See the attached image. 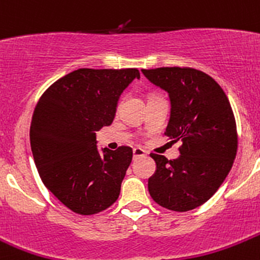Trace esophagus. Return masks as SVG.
Instances as JSON below:
<instances>
[{
    "label": "esophagus",
    "instance_id": "1",
    "mask_svg": "<svg viewBox=\"0 0 260 260\" xmlns=\"http://www.w3.org/2000/svg\"><path fill=\"white\" fill-rule=\"evenodd\" d=\"M146 156V151L142 150L141 147H135L133 148V158H138V157H143Z\"/></svg>",
    "mask_w": 260,
    "mask_h": 260
}]
</instances>
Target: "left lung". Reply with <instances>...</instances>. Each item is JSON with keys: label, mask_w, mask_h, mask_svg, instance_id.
<instances>
[{"label": "left lung", "mask_w": 260, "mask_h": 260, "mask_svg": "<svg viewBox=\"0 0 260 260\" xmlns=\"http://www.w3.org/2000/svg\"><path fill=\"white\" fill-rule=\"evenodd\" d=\"M142 72L169 92L165 135L181 142L176 160L150 155L156 162V173L148 179L150 196L166 210H194L217 191L236 157L238 131L230 102L220 85L200 70L160 67Z\"/></svg>", "instance_id": "left-lung-1"}]
</instances>
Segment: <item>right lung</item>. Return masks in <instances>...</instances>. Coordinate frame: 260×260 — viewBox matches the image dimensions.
<instances>
[{"label": "right lung", "instance_id": "obj_1", "mask_svg": "<svg viewBox=\"0 0 260 260\" xmlns=\"http://www.w3.org/2000/svg\"><path fill=\"white\" fill-rule=\"evenodd\" d=\"M137 69H79L50 85L31 118L30 145L43 184L75 213L91 216L118 200L132 148L96 147V131L112 124Z\"/></svg>", "mask_w": 260, "mask_h": 260}]
</instances>
